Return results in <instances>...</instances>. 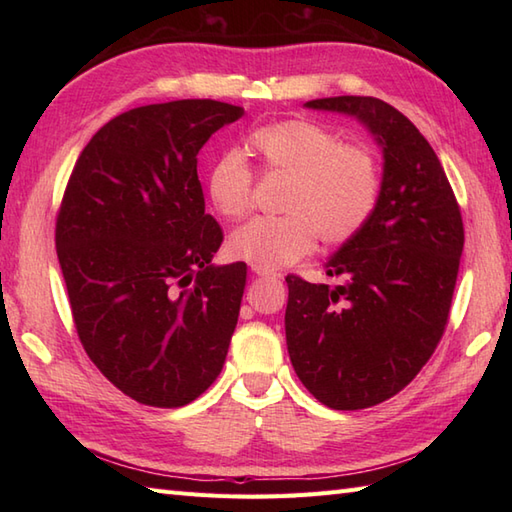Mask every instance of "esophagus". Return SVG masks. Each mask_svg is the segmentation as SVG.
<instances>
[{
	"label": "esophagus",
	"instance_id": "obj_1",
	"mask_svg": "<svg viewBox=\"0 0 512 512\" xmlns=\"http://www.w3.org/2000/svg\"><path fill=\"white\" fill-rule=\"evenodd\" d=\"M253 273L257 277H268V279H279L277 273H273V270H266V268H259V266H253Z\"/></svg>",
	"mask_w": 512,
	"mask_h": 512
}]
</instances>
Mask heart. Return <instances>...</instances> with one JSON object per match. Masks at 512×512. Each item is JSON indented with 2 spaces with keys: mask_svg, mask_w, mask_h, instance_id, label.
<instances>
[{
  "mask_svg": "<svg viewBox=\"0 0 512 512\" xmlns=\"http://www.w3.org/2000/svg\"><path fill=\"white\" fill-rule=\"evenodd\" d=\"M264 173L290 178L281 217H259L228 239L239 262L275 270L312 253L317 237L341 246L363 231L380 198V165L365 145H345L319 123L290 121L257 127L248 136ZM206 191L215 211L239 220L253 209L255 173L242 151L226 149L213 160Z\"/></svg>",
  "mask_w": 512,
  "mask_h": 512,
  "instance_id": "heart-1",
  "label": "heart"
}]
</instances>
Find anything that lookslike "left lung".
Returning <instances> with one entry per match:
<instances>
[{"mask_svg": "<svg viewBox=\"0 0 512 512\" xmlns=\"http://www.w3.org/2000/svg\"><path fill=\"white\" fill-rule=\"evenodd\" d=\"M358 118L383 149L374 215L325 264L341 286L288 275L286 343L310 394L330 409L374 407L405 389L444 334L464 248L458 200L436 151L374 96L308 101Z\"/></svg>", "mask_w": 512, "mask_h": 512, "instance_id": "1", "label": "left lung"}]
</instances>
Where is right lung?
<instances>
[{
    "mask_svg": "<svg viewBox=\"0 0 512 512\" xmlns=\"http://www.w3.org/2000/svg\"><path fill=\"white\" fill-rule=\"evenodd\" d=\"M242 114L211 99L129 110L92 136L63 193L54 242L83 350L149 407L189 405L226 361L246 264H211L224 233L198 154Z\"/></svg>",
    "mask_w": 512,
    "mask_h": 512,
    "instance_id": "right-lung-1",
    "label": "right lung"
}]
</instances>
